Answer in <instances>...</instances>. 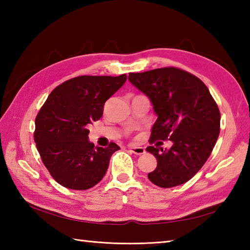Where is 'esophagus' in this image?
Masks as SVG:
<instances>
[{
	"label": "esophagus",
	"mask_w": 250,
	"mask_h": 250,
	"mask_svg": "<svg viewBox=\"0 0 250 250\" xmlns=\"http://www.w3.org/2000/svg\"><path fill=\"white\" fill-rule=\"evenodd\" d=\"M129 149L132 153H134V155H137V156H141V155H144V153L146 152L145 149L143 147H139V146H130Z\"/></svg>",
	"instance_id": "esophagus-1"
}]
</instances>
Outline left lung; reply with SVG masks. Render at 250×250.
Listing matches in <instances>:
<instances>
[{"label":"left lung","mask_w":250,"mask_h":250,"mask_svg":"<svg viewBox=\"0 0 250 250\" xmlns=\"http://www.w3.org/2000/svg\"><path fill=\"white\" fill-rule=\"evenodd\" d=\"M128 79L150 100L158 117L150 142L173 143L169 149L146 148L158 162L148 178L161 188L185 184L204 166L219 136L220 113L208 88L176 67L130 73Z\"/></svg>","instance_id":"1"}]
</instances>
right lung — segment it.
<instances>
[{
  "label": "right lung",
  "instance_id": "1",
  "mask_svg": "<svg viewBox=\"0 0 250 250\" xmlns=\"http://www.w3.org/2000/svg\"><path fill=\"white\" fill-rule=\"evenodd\" d=\"M120 76H78L52 90L36 116L34 142L57 183L87 190L102 180L111 155L120 147H94L87 125L103 115L104 104L124 86Z\"/></svg>",
  "mask_w": 250,
  "mask_h": 250
}]
</instances>
